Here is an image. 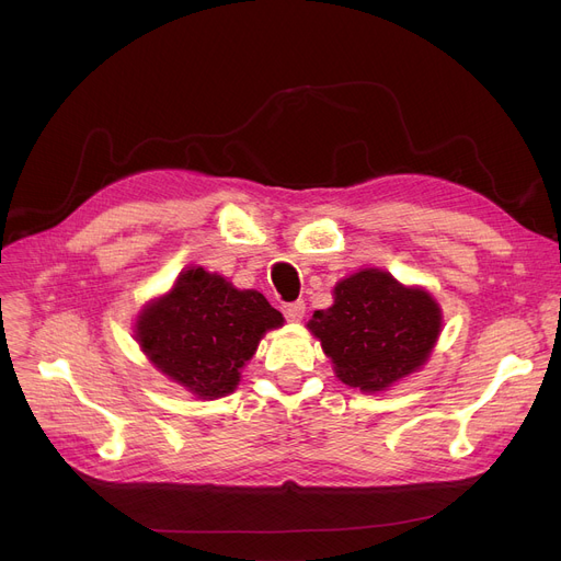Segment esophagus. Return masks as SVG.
<instances>
[{
  "instance_id": "34e87169",
  "label": "esophagus",
  "mask_w": 561,
  "mask_h": 561,
  "mask_svg": "<svg viewBox=\"0 0 561 561\" xmlns=\"http://www.w3.org/2000/svg\"><path fill=\"white\" fill-rule=\"evenodd\" d=\"M282 311H284V316H286L288 320H302L307 307H305L302 300H298V302H286V305H282Z\"/></svg>"
}]
</instances>
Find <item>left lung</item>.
I'll return each instance as SVG.
<instances>
[{
  "label": "left lung",
  "mask_w": 561,
  "mask_h": 561,
  "mask_svg": "<svg viewBox=\"0 0 561 561\" xmlns=\"http://www.w3.org/2000/svg\"><path fill=\"white\" fill-rule=\"evenodd\" d=\"M309 330L343 385L385 391L425 364L440 332V309L430 293L370 268L339 282L334 305L316 311Z\"/></svg>",
  "instance_id": "left-lung-1"
}]
</instances>
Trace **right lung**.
I'll return each mask as SVG.
<instances>
[{
	"instance_id": "add662e5",
	"label": "right lung",
	"mask_w": 561,
	"mask_h": 561,
	"mask_svg": "<svg viewBox=\"0 0 561 561\" xmlns=\"http://www.w3.org/2000/svg\"><path fill=\"white\" fill-rule=\"evenodd\" d=\"M282 313L259 290H239L220 275L191 268L138 318V343L150 362L199 398L236 389L261 336Z\"/></svg>"
}]
</instances>
